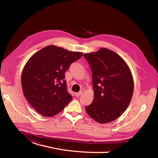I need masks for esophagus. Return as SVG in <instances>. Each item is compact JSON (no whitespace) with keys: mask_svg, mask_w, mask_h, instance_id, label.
Returning a JSON list of instances; mask_svg holds the SVG:
<instances>
[{"mask_svg":"<svg viewBox=\"0 0 158 158\" xmlns=\"http://www.w3.org/2000/svg\"><path fill=\"white\" fill-rule=\"evenodd\" d=\"M82 94V91H80V92H76V93H75V95L76 97H79L80 95H81Z\"/></svg>","mask_w":158,"mask_h":158,"instance_id":"1","label":"esophagus"}]
</instances>
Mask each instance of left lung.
I'll list each match as a JSON object with an SVG mask.
<instances>
[{"label": "left lung", "instance_id": "left-lung-1", "mask_svg": "<svg viewBox=\"0 0 158 158\" xmlns=\"http://www.w3.org/2000/svg\"><path fill=\"white\" fill-rule=\"evenodd\" d=\"M92 71L94 100L85 111L95 121L107 123L120 117L132 97L134 82L127 64L106 48L84 55Z\"/></svg>", "mask_w": 158, "mask_h": 158}]
</instances>
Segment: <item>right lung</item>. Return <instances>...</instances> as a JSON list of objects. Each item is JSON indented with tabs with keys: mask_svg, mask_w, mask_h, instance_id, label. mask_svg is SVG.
I'll list each match as a JSON object with an SVG mask.
<instances>
[{
	"mask_svg": "<svg viewBox=\"0 0 158 158\" xmlns=\"http://www.w3.org/2000/svg\"><path fill=\"white\" fill-rule=\"evenodd\" d=\"M82 55L81 52L48 45L28 60L22 73V87L25 98L38 113L54 116L71 101L64 73Z\"/></svg>",
	"mask_w": 158,
	"mask_h": 158,
	"instance_id": "obj_1",
	"label": "right lung"
}]
</instances>
